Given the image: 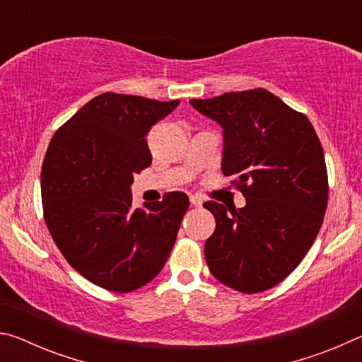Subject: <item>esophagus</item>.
I'll return each instance as SVG.
<instances>
[{
	"label": "esophagus",
	"mask_w": 362,
	"mask_h": 362,
	"mask_svg": "<svg viewBox=\"0 0 362 362\" xmlns=\"http://www.w3.org/2000/svg\"><path fill=\"white\" fill-rule=\"evenodd\" d=\"M189 203H192L194 207H201V206H203L204 201L198 194H189Z\"/></svg>",
	"instance_id": "1"
}]
</instances>
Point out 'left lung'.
<instances>
[{
    "label": "left lung",
    "instance_id": "8db88e82",
    "mask_svg": "<svg viewBox=\"0 0 362 362\" xmlns=\"http://www.w3.org/2000/svg\"><path fill=\"white\" fill-rule=\"evenodd\" d=\"M189 103L223 129V175L246 198L241 209L207 201L216 231L204 255L214 278L244 293L284 281L313 246L327 207L326 159L303 113L267 89Z\"/></svg>",
    "mask_w": 362,
    "mask_h": 362
}]
</instances>
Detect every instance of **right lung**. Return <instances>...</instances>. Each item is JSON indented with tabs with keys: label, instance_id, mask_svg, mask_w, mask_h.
Here are the masks:
<instances>
[{
	"label": "right lung",
	"instance_id": "right-lung-1",
	"mask_svg": "<svg viewBox=\"0 0 362 362\" xmlns=\"http://www.w3.org/2000/svg\"><path fill=\"white\" fill-rule=\"evenodd\" d=\"M179 100L105 93L60 126L41 168L45 222L65 260L90 283L131 292L156 276L173 250L188 196L134 209V174L148 168L146 134Z\"/></svg>",
	"mask_w": 362,
	"mask_h": 362
}]
</instances>
